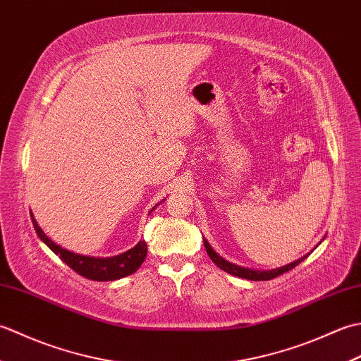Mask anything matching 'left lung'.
Masks as SVG:
<instances>
[{"label":"left lung","mask_w":361,"mask_h":361,"mask_svg":"<svg viewBox=\"0 0 361 361\" xmlns=\"http://www.w3.org/2000/svg\"><path fill=\"white\" fill-rule=\"evenodd\" d=\"M203 243H204V248H206V252H208V256L211 257L212 262L216 264L219 268H221V270L229 273V274L237 276V278H243V279H250V281H270V279L278 278V276H281L282 273L290 271L291 268H295L298 264H301L302 260L309 256L307 255V256H304L301 259H298V260H295V262H291V264H288L286 267L278 268V270L259 271V270H250V268H243V267H239V265H235V264L228 262V260H225L224 257H220L217 252L212 250V247L208 243V240L204 239V237H203Z\"/></svg>","instance_id":"1"}]
</instances>
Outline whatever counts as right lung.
<instances>
[{
	"label": "right lung",
	"mask_w": 361,
	"mask_h": 361,
	"mask_svg": "<svg viewBox=\"0 0 361 361\" xmlns=\"http://www.w3.org/2000/svg\"><path fill=\"white\" fill-rule=\"evenodd\" d=\"M30 219H32L35 233L46 245H48L52 252H56V255L62 259L68 267L73 268L75 273H79L83 278L91 281H116L121 278H126L128 274H133L144 262L145 256H147V243L144 240H140L136 247L114 257L99 259L75 255V252L68 251L62 247H59L57 243H54L49 237H46V234L42 231V228L37 225L34 216H30Z\"/></svg>",
	"instance_id": "right-lung-1"
}]
</instances>
